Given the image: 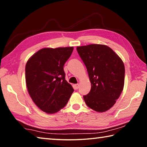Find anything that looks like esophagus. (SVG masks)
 <instances>
[{"label":"esophagus","mask_w":147,"mask_h":147,"mask_svg":"<svg viewBox=\"0 0 147 147\" xmlns=\"http://www.w3.org/2000/svg\"><path fill=\"white\" fill-rule=\"evenodd\" d=\"M79 88V84H75L74 85V88H75V89H78Z\"/></svg>","instance_id":"34e87169"}]
</instances>
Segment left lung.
<instances>
[{
    "label": "left lung",
    "instance_id": "left-lung-1",
    "mask_svg": "<svg viewBox=\"0 0 147 147\" xmlns=\"http://www.w3.org/2000/svg\"><path fill=\"white\" fill-rule=\"evenodd\" d=\"M76 50L91 84L89 93L84 96V101L98 112L108 110L123 91L125 74L123 61L112 49L103 45L78 47Z\"/></svg>",
    "mask_w": 147,
    "mask_h": 147
}]
</instances>
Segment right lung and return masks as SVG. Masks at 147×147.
<instances>
[{
    "label": "right lung",
    "mask_w": 147,
    "mask_h": 147,
    "mask_svg": "<svg viewBox=\"0 0 147 147\" xmlns=\"http://www.w3.org/2000/svg\"><path fill=\"white\" fill-rule=\"evenodd\" d=\"M73 51V47L42 49L27 61V89L34 102L44 112L54 113L60 110L73 93L63 70Z\"/></svg>",
    "instance_id": "obj_1"
}]
</instances>
